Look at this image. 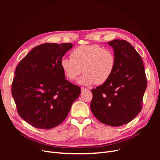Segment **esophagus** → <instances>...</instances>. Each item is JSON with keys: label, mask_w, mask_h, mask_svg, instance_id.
<instances>
[{"label": "esophagus", "mask_w": 160, "mask_h": 160, "mask_svg": "<svg viewBox=\"0 0 160 160\" xmlns=\"http://www.w3.org/2000/svg\"><path fill=\"white\" fill-rule=\"evenodd\" d=\"M81 92H84V91H85L86 90H88V89H86V88H81Z\"/></svg>", "instance_id": "34e87169"}]
</instances>
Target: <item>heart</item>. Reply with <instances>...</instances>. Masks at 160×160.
I'll return each instance as SVG.
<instances>
[{"label": "heart", "mask_w": 160, "mask_h": 160, "mask_svg": "<svg viewBox=\"0 0 160 160\" xmlns=\"http://www.w3.org/2000/svg\"><path fill=\"white\" fill-rule=\"evenodd\" d=\"M115 57L109 49L99 45H83L72 50L71 58L62 57L61 69L69 80H74L81 72L84 74L77 82L81 85H101L112 75L115 67Z\"/></svg>", "instance_id": "obj_1"}]
</instances>
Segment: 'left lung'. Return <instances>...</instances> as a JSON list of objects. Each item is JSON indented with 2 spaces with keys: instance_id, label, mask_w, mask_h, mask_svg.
<instances>
[{
  "instance_id": "obj_1",
  "label": "left lung",
  "mask_w": 160,
  "mask_h": 160,
  "mask_svg": "<svg viewBox=\"0 0 160 160\" xmlns=\"http://www.w3.org/2000/svg\"><path fill=\"white\" fill-rule=\"evenodd\" d=\"M108 44L114 50L115 67L105 83L91 90L90 108L100 122L118 127L141 111L147 78L142 57L129 42L115 39Z\"/></svg>"
}]
</instances>
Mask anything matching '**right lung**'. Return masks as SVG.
Segmentation results:
<instances>
[{
	"instance_id": "1",
	"label": "right lung",
	"mask_w": 160,
	"mask_h": 160,
	"mask_svg": "<svg viewBox=\"0 0 160 160\" xmlns=\"http://www.w3.org/2000/svg\"><path fill=\"white\" fill-rule=\"evenodd\" d=\"M71 43L35 47L18 64L12 95L18 113L32 126L49 129L67 117L81 88L65 79L60 61Z\"/></svg>"
}]
</instances>
